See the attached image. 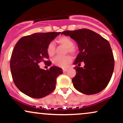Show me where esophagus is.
Segmentation results:
<instances>
[{
	"label": "esophagus",
	"instance_id": "esophagus-1",
	"mask_svg": "<svg viewBox=\"0 0 123 123\" xmlns=\"http://www.w3.org/2000/svg\"><path fill=\"white\" fill-rule=\"evenodd\" d=\"M62 70H63V72H66V71H67V70H68V69H66V68H63Z\"/></svg>",
	"mask_w": 123,
	"mask_h": 123
}]
</instances>
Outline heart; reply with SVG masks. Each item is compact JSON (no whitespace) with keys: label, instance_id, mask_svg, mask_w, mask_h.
I'll return each instance as SVG.
<instances>
[{"label":"heart","instance_id":"obj_1","mask_svg":"<svg viewBox=\"0 0 123 123\" xmlns=\"http://www.w3.org/2000/svg\"><path fill=\"white\" fill-rule=\"evenodd\" d=\"M59 43L64 46L67 50L66 51L72 54L76 53V50L74 48V43L70 38L67 36H62L58 39ZM55 45L53 42H51L48 44L47 47V52L50 56H53L55 54ZM72 61V58L70 55L65 56H56L53 58V63L55 65L60 67L65 68Z\"/></svg>","mask_w":123,"mask_h":123}]
</instances>
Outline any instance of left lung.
Listing matches in <instances>:
<instances>
[{
  "label": "left lung",
  "mask_w": 123,
  "mask_h": 123,
  "mask_svg": "<svg viewBox=\"0 0 123 123\" xmlns=\"http://www.w3.org/2000/svg\"><path fill=\"white\" fill-rule=\"evenodd\" d=\"M61 35L69 36L75 40L79 50L73 62L78 65L73 68L76 72L72 80L74 88L86 95L102 91L109 83L115 66L113 54L108 41L88 29L65 31ZM82 62L85 66L81 68L80 66Z\"/></svg>",
  "instance_id": "obj_1"
}]
</instances>
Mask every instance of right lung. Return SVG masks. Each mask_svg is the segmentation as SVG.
Wrapping results in <instances>:
<instances>
[{
  "label": "right lung",
  "instance_id": "1",
  "mask_svg": "<svg viewBox=\"0 0 123 123\" xmlns=\"http://www.w3.org/2000/svg\"><path fill=\"white\" fill-rule=\"evenodd\" d=\"M60 33H35L21 38L14 46L10 60L11 72L15 85L25 95L42 98L55 90L62 69L53 66L44 70L38 63L49 62L45 61L49 58L48 44Z\"/></svg>",
  "mask_w": 123,
  "mask_h": 123
}]
</instances>
